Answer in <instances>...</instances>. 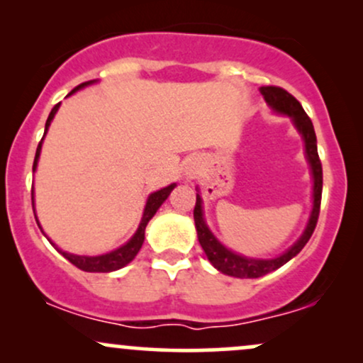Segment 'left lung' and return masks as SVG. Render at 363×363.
Here are the masks:
<instances>
[{"instance_id":"left-lung-1","label":"left lung","mask_w":363,"mask_h":363,"mask_svg":"<svg viewBox=\"0 0 363 363\" xmlns=\"http://www.w3.org/2000/svg\"><path fill=\"white\" fill-rule=\"evenodd\" d=\"M261 94L264 95V101L269 104L273 111L281 112V114H289L294 119L295 126H297L298 133L303 136L306 141V153L307 160H309L312 169V177H314V206H312V213L307 223L306 232H303L301 239L297 240L286 252L281 256L274 257V259H251V257L239 256V254L228 251L225 245H222L215 239L210 228L206 227L205 218H203L201 210V198L199 194L196 196V206H194V223L196 232H198V240L201 244L203 251L208 256L211 264L215 266L218 272L225 274H230L235 278H259L264 274L274 272L280 266L289 262L291 257L297 256L302 251L303 245L309 242V239L314 234V228L318 225L319 211H320V196H323V165H320L319 153H318V140H315V131L312 126V121L309 116L306 114L301 102L289 94L281 86H261Z\"/></svg>"}]
</instances>
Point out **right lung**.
I'll list each match as a JSON object with an SVG mask.
<instances>
[{"label": "right lung", "instance_id": "obj_1", "mask_svg": "<svg viewBox=\"0 0 363 363\" xmlns=\"http://www.w3.org/2000/svg\"><path fill=\"white\" fill-rule=\"evenodd\" d=\"M89 83H91V82H86V83H82V85H78L77 89L69 91V95L74 94L78 89H82V86L89 85ZM57 107H60V104H56V106L52 107L51 114H49L48 121H45L44 135L48 133V128H49V124H51L54 114L57 112ZM40 147H43V141H40L39 147H37L35 158H34V167H32L34 170L37 167V160H39V155H40ZM174 187H176V184H170L167 187H164V189L157 191V193H152L148 196V201H147V206H145L143 218H141L138 230H136V234L131 237V240H129L128 244H124L123 247L116 249V251H112L109 254H102V256H74V254H68V252H62V251H60V252L66 257V259L72 262V264L77 266V268H80L82 272L109 273V272H116V269L123 268V266H126L128 262H131L133 259H135V256L138 254L141 245H143L145 228H147V225L150 220H152V216L157 213L158 208L162 206V203L169 198L170 191H172ZM32 203H34V191H32Z\"/></svg>", "mask_w": 363, "mask_h": 363}]
</instances>
